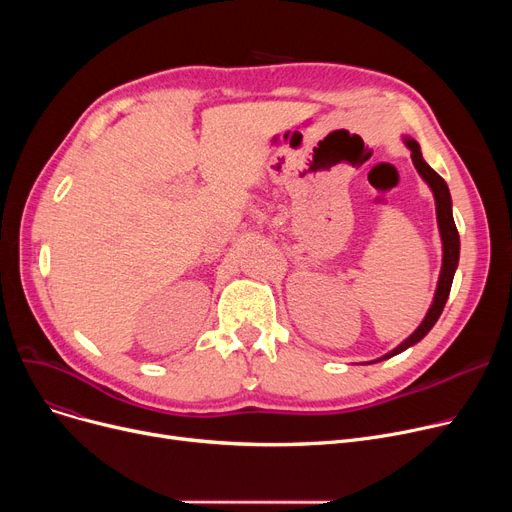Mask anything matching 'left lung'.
Listing matches in <instances>:
<instances>
[{"instance_id":"1","label":"left lung","mask_w":512,"mask_h":512,"mask_svg":"<svg viewBox=\"0 0 512 512\" xmlns=\"http://www.w3.org/2000/svg\"><path fill=\"white\" fill-rule=\"evenodd\" d=\"M402 143L407 145V149L411 151V159L413 166L419 172V176L425 180V184L429 186V191L434 195L436 201V220H438V230H440V238H442V267H440V276H438V286L434 292V301L429 305L425 317L421 324L417 326V330L402 340L396 348H392L390 353H386L384 357L375 359L371 363H378L384 359H390L402 351H407L413 344H417L419 340H423L427 336V332L434 328V324L438 321V317L444 311V305L448 301L450 294V286L454 280V272L459 267V257H461V238H459V230L454 226V218H452V197L448 191V184L444 182V178L429 168L427 161L421 155V147L415 139L411 137H402Z\"/></svg>"}]
</instances>
